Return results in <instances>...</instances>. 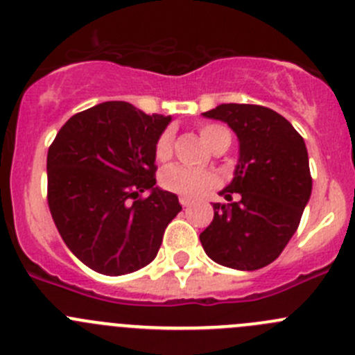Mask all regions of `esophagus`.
Here are the masks:
<instances>
[{
	"instance_id": "34e87169",
	"label": "esophagus",
	"mask_w": 355,
	"mask_h": 355,
	"mask_svg": "<svg viewBox=\"0 0 355 355\" xmlns=\"http://www.w3.org/2000/svg\"><path fill=\"white\" fill-rule=\"evenodd\" d=\"M178 201H180L182 207H189V205L193 203V200H191V198H187V196H180V200H178Z\"/></svg>"
}]
</instances>
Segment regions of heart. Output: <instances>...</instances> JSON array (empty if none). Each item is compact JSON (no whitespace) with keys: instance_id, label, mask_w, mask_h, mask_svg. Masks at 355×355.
Masks as SVG:
<instances>
[{"instance_id":"b5f03b06","label":"heart","mask_w":355,"mask_h":355,"mask_svg":"<svg viewBox=\"0 0 355 355\" xmlns=\"http://www.w3.org/2000/svg\"><path fill=\"white\" fill-rule=\"evenodd\" d=\"M200 132L203 141L210 148H214L218 141L230 138V131L218 124H205ZM171 152H173V132L171 129H166L155 141V157L159 161H168L171 157ZM161 184L171 193L184 194V196H200L217 185V177L211 171L173 164L162 171Z\"/></svg>"}]
</instances>
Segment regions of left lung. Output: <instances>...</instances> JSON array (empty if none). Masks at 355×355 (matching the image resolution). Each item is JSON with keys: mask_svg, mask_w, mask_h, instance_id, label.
Returning a JSON list of instances; mask_svg holds the SVG:
<instances>
[{"mask_svg": "<svg viewBox=\"0 0 355 355\" xmlns=\"http://www.w3.org/2000/svg\"><path fill=\"white\" fill-rule=\"evenodd\" d=\"M203 117L226 122L236 132L240 157L233 180L220 191L230 203H214L201 245L223 266L259 270L282 254L310 200L306 145L286 117L259 105L226 103Z\"/></svg>", "mask_w": 355, "mask_h": 355, "instance_id": "left-lung-1", "label": "left lung"}]
</instances>
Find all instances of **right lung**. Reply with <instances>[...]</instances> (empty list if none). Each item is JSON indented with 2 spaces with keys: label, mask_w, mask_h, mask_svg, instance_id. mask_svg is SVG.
<instances>
[{
  "label": "right lung",
  "mask_w": 355,
  "mask_h": 355,
  "mask_svg": "<svg viewBox=\"0 0 355 355\" xmlns=\"http://www.w3.org/2000/svg\"><path fill=\"white\" fill-rule=\"evenodd\" d=\"M170 121L105 101L68 119L52 141L49 208L66 247L91 270L119 277L147 266L182 210L177 194L155 185V141Z\"/></svg>",
  "instance_id": "right-lung-1"
}]
</instances>
